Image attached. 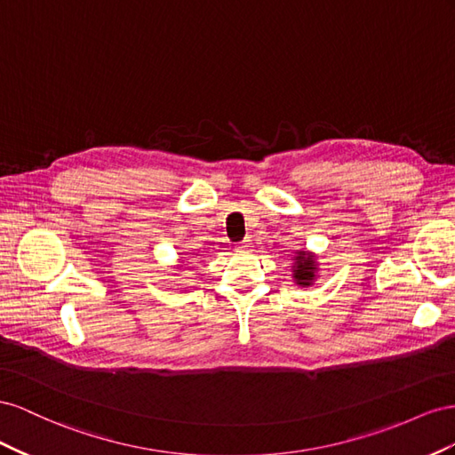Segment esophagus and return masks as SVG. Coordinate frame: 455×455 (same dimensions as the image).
I'll return each instance as SVG.
<instances>
[{
    "label": "esophagus",
    "mask_w": 455,
    "mask_h": 455,
    "mask_svg": "<svg viewBox=\"0 0 455 455\" xmlns=\"http://www.w3.org/2000/svg\"><path fill=\"white\" fill-rule=\"evenodd\" d=\"M250 248H251V240L250 238H245V240H242L238 243V250H250Z\"/></svg>",
    "instance_id": "1"
}]
</instances>
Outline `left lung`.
<instances>
[{
	"instance_id": "1",
	"label": "left lung",
	"mask_w": 455,
	"mask_h": 455,
	"mask_svg": "<svg viewBox=\"0 0 455 455\" xmlns=\"http://www.w3.org/2000/svg\"><path fill=\"white\" fill-rule=\"evenodd\" d=\"M315 272H316V263L313 261V255L307 251H297L295 263H293V278L299 285H310L315 280Z\"/></svg>"
}]
</instances>
